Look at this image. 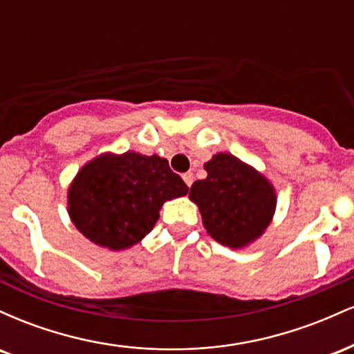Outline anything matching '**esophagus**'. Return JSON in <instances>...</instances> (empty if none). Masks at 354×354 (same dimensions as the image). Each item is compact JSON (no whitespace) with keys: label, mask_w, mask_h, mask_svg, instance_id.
<instances>
[{"label":"esophagus","mask_w":354,"mask_h":354,"mask_svg":"<svg viewBox=\"0 0 354 354\" xmlns=\"http://www.w3.org/2000/svg\"><path fill=\"white\" fill-rule=\"evenodd\" d=\"M183 180H185L186 185L191 186V185H193V181H194V176H193V173H191V171L185 173V174H183Z\"/></svg>","instance_id":"1"}]
</instances>
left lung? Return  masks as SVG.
Returning a JSON list of instances; mask_svg holds the SVG:
<instances>
[{
    "mask_svg": "<svg viewBox=\"0 0 354 354\" xmlns=\"http://www.w3.org/2000/svg\"><path fill=\"white\" fill-rule=\"evenodd\" d=\"M205 169L208 176L189 189L203 226L219 245L231 250L250 246L273 221L278 201L273 183L231 153L213 154Z\"/></svg>",
    "mask_w": 354,
    "mask_h": 354,
    "instance_id": "obj_1",
    "label": "left lung"
}]
</instances>
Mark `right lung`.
<instances>
[{"mask_svg": "<svg viewBox=\"0 0 354 354\" xmlns=\"http://www.w3.org/2000/svg\"><path fill=\"white\" fill-rule=\"evenodd\" d=\"M186 193L188 186L165 158L108 151L89 160L73 178L68 214L91 243L123 251L154 228L166 201Z\"/></svg>", "mask_w": 354, "mask_h": 354, "instance_id": "add662e5", "label": "right lung"}]
</instances>
